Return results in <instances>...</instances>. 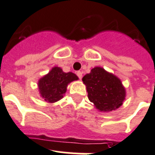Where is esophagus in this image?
Wrapping results in <instances>:
<instances>
[{"mask_svg":"<svg viewBox=\"0 0 155 155\" xmlns=\"http://www.w3.org/2000/svg\"><path fill=\"white\" fill-rule=\"evenodd\" d=\"M76 75H77L78 77L80 78V80H81L82 76H83V72H82V71H77V72H76Z\"/></svg>","mask_w":155,"mask_h":155,"instance_id":"esophagus-1","label":"esophagus"}]
</instances>
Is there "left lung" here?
<instances>
[{"mask_svg":"<svg viewBox=\"0 0 155 155\" xmlns=\"http://www.w3.org/2000/svg\"><path fill=\"white\" fill-rule=\"evenodd\" d=\"M87 97L100 111H111L122 106L126 90L121 80L103 68L95 67L82 79Z\"/></svg>","mask_w":155,"mask_h":155,"instance_id":"8db88e82","label":"left lung"}]
</instances>
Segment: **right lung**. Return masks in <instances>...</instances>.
Listing matches in <instances>:
<instances>
[{"label": "right lung", "mask_w": 155, "mask_h": 155, "mask_svg": "<svg viewBox=\"0 0 155 155\" xmlns=\"http://www.w3.org/2000/svg\"><path fill=\"white\" fill-rule=\"evenodd\" d=\"M79 78L72 72H64L59 67H54L38 82L41 96L48 103H55L64 97L67 86Z\"/></svg>", "instance_id": "1"}]
</instances>
